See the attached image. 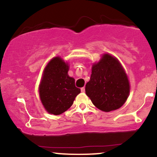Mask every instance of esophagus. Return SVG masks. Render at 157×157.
I'll return each instance as SVG.
<instances>
[{"mask_svg": "<svg viewBox=\"0 0 157 157\" xmlns=\"http://www.w3.org/2000/svg\"><path fill=\"white\" fill-rule=\"evenodd\" d=\"M81 91H82V92H85V88L84 87H82V88H81Z\"/></svg>", "mask_w": 157, "mask_h": 157, "instance_id": "esophagus-1", "label": "esophagus"}]
</instances>
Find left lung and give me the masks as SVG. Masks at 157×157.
I'll return each instance as SVG.
<instances>
[{
	"label": "left lung",
	"mask_w": 157,
	"mask_h": 157,
	"mask_svg": "<svg viewBox=\"0 0 157 157\" xmlns=\"http://www.w3.org/2000/svg\"><path fill=\"white\" fill-rule=\"evenodd\" d=\"M130 92L127 75L116 57L109 54L91 68L90 80L86 85V94L92 103L102 111L120 109Z\"/></svg>",
	"instance_id": "obj_1"
}]
</instances>
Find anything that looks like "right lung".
<instances>
[{"label": "right lung", "instance_id": "right-lung-1", "mask_svg": "<svg viewBox=\"0 0 157 157\" xmlns=\"http://www.w3.org/2000/svg\"><path fill=\"white\" fill-rule=\"evenodd\" d=\"M69 66L60 57L48 62L39 86L40 97L49 113L59 115L72 105L80 89L75 86V79L68 76Z\"/></svg>", "mask_w": 157, "mask_h": 157}]
</instances>
